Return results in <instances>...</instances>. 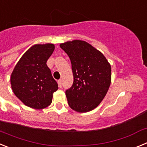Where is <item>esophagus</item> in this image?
Wrapping results in <instances>:
<instances>
[{
    "instance_id": "34e87169",
    "label": "esophagus",
    "mask_w": 147,
    "mask_h": 147,
    "mask_svg": "<svg viewBox=\"0 0 147 147\" xmlns=\"http://www.w3.org/2000/svg\"><path fill=\"white\" fill-rule=\"evenodd\" d=\"M57 83H58V85H59V88H62V80H59L57 81Z\"/></svg>"
}]
</instances>
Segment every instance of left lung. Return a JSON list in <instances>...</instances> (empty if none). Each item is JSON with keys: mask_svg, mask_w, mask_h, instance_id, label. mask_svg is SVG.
I'll return each mask as SVG.
<instances>
[{"mask_svg": "<svg viewBox=\"0 0 147 147\" xmlns=\"http://www.w3.org/2000/svg\"><path fill=\"white\" fill-rule=\"evenodd\" d=\"M71 62L74 83L65 92L67 103L78 113L93 110L102 102L111 83V65L101 51L84 40L61 43Z\"/></svg>", "mask_w": 147, "mask_h": 147, "instance_id": "8db88e82", "label": "left lung"}]
</instances>
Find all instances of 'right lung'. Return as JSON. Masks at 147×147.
Listing matches in <instances>:
<instances>
[{"label": "right lung", "mask_w": 147, "mask_h": 147, "mask_svg": "<svg viewBox=\"0 0 147 147\" xmlns=\"http://www.w3.org/2000/svg\"><path fill=\"white\" fill-rule=\"evenodd\" d=\"M52 43L36 44L19 59L11 74V86L15 95L31 108L40 110L49 107L58 85L47 66L54 52Z\"/></svg>", "instance_id": "1"}]
</instances>
